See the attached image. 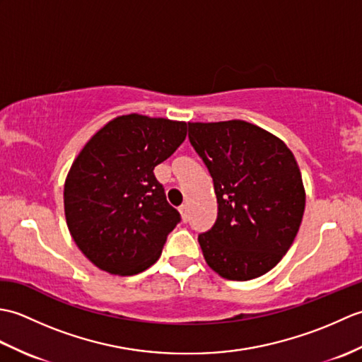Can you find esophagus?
Masks as SVG:
<instances>
[{
    "instance_id": "34e87169",
    "label": "esophagus",
    "mask_w": 362,
    "mask_h": 362,
    "mask_svg": "<svg viewBox=\"0 0 362 362\" xmlns=\"http://www.w3.org/2000/svg\"><path fill=\"white\" fill-rule=\"evenodd\" d=\"M179 211H180L182 221H183V222H187V221H188V218H189V210H188V205H182L180 209H179Z\"/></svg>"
}]
</instances>
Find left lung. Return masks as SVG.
I'll return each mask as SVG.
<instances>
[{"label":"left lung","mask_w":362,"mask_h":362,"mask_svg":"<svg viewBox=\"0 0 362 362\" xmlns=\"http://www.w3.org/2000/svg\"><path fill=\"white\" fill-rule=\"evenodd\" d=\"M188 138L213 177L214 226L197 241L222 279H257L279 264L302 224L306 193L283 140L243 119L188 122Z\"/></svg>","instance_id":"8db88e82"}]
</instances>
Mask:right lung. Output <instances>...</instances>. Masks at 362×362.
I'll list each match as a JSON object with an SVG mask.
<instances>
[{
	"mask_svg": "<svg viewBox=\"0 0 362 362\" xmlns=\"http://www.w3.org/2000/svg\"><path fill=\"white\" fill-rule=\"evenodd\" d=\"M187 136V122L121 115L90 136L64 185L68 230L101 271L135 275L160 258L180 214L166 202L153 168Z\"/></svg>",
	"mask_w": 362,
	"mask_h": 362,
	"instance_id": "add662e5",
	"label": "right lung"
}]
</instances>
